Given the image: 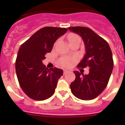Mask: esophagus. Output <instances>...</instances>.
Returning a JSON list of instances; mask_svg holds the SVG:
<instances>
[{
    "label": "esophagus",
    "mask_w": 125,
    "mask_h": 125,
    "mask_svg": "<svg viewBox=\"0 0 125 125\" xmlns=\"http://www.w3.org/2000/svg\"><path fill=\"white\" fill-rule=\"evenodd\" d=\"M67 73V70H63V74H65V73Z\"/></svg>",
    "instance_id": "1"
}]
</instances>
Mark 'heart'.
<instances>
[{
	"label": "heart",
	"instance_id": "obj_1",
	"mask_svg": "<svg viewBox=\"0 0 125 125\" xmlns=\"http://www.w3.org/2000/svg\"><path fill=\"white\" fill-rule=\"evenodd\" d=\"M78 38H80L77 35H75V34H71L69 36L68 40L69 42H71V41L74 40H76V39H78ZM74 61V59L71 58H63L62 60H61L60 63L62 65L63 67H69L72 65L73 62Z\"/></svg>",
	"mask_w": 125,
	"mask_h": 125
}]
</instances>
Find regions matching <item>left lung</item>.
<instances>
[{
    "mask_svg": "<svg viewBox=\"0 0 125 125\" xmlns=\"http://www.w3.org/2000/svg\"><path fill=\"white\" fill-rule=\"evenodd\" d=\"M68 29L81 36L85 45V54L78 67L89 68L87 74L74 71L76 78L71 83V89L78 99L91 100L99 96L108 83L114 67L112 52L108 43L90 28L74 26Z\"/></svg>",
    "mask_w": 125,
    "mask_h": 125,
    "instance_id": "obj_1",
    "label": "left lung"
}]
</instances>
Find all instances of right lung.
Returning <instances> with one entry per match:
<instances>
[{
  "instance_id": "1",
  "label": "right lung",
  "mask_w": 125,
  "mask_h": 125,
  "mask_svg": "<svg viewBox=\"0 0 125 125\" xmlns=\"http://www.w3.org/2000/svg\"><path fill=\"white\" fill-rule=\"evenodd\" d=\"M67 31L65 28L47 26L34 34L20 47L15 70L22 91L36 101L49 99L54 94L58 80L63 75L60 69H47L42 61L52 49L54 43Z\"/></svg>"
}]
</instances>
